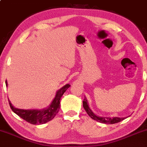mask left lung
<instances>
[{
    "instance_id": "left-lung-1",
    "label": "left lung",
    "mask_w": 147,
    "mask_h": 147,
    "mask_svg": "<svg viewBox=\"0 0 147 147\" xmlns=\"http://www.w3.org/2000/svg\"><path fill=\"white\" fill-rule=\"evenodd\" d=\"M83 106H84L85 110L86 111V113H88L89 116H90V118H92L94 120L98 121V122H101V123H105V124H115L117 123V122H121L122 120L125 119V117L123 118H121V117H98V116L96 115L94 113L92 112V110H90V107L88 106V104L87 99L86 98H84V101H83Z\"/></svg>"
}]
</instances>
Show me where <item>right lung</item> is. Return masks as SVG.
I'll return each mask as SVG.
<instances>
[{
  "instance_id": "1",
  "label": "right lung",
  "mask_w": 147,
  "mask_h": 147,
  "mask_svg": "<svg viewBox=\"0 0 147 147\" xmlns=\"http://www.w3.org/2000/svg\"><path fill=\"white\" fill-rule=\"evenodd\" d=\"M6 86H7V81H5ZM70 87V85L66 84L63 87L57 92L55 98L53 100L52 102L50 104L47 108L43 110H22V109L16 108L12 105L11 102L9 101L10 108L19 117L22 118L24 120L27 121L32 125H42L49 122L55 117L56 115L58 113L60 108V99L62 97L68 88Z\"/></svg>"
}]
</instances>
